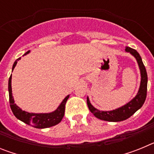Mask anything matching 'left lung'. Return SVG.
<instances>
[{"label":"left lung","instance_id":"left-lung-1","mask_svg":"<svg viewBox=\"0 0 154 154\" xmlns=\"http://www.w3.org/2000/svg\"><path fill=\"white\" fill-rule=\"evenodd\" d=\"M125 50L126 52H130L132 55L135 57L137 61L141 75L140 89L137 96L131 101L123 106L111 111H100L97 109L91 104L89 97H87V105L91 112L96 118L102 120L109 121V122H119V121L125 120L133 116L139 109H140L146 100V92H147V73H146V68L143 63L140 55L135 49L130 47H126Z\"/></svg>","mask_w":154,"mask_h":154}]
</instances>
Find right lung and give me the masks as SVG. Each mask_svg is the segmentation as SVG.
I'll return each mask as SVG.
<instances>
[{"instance_id": "right-lung-1", "label": "right lung", "mask_w": 154, "mask_h": 154, "mask_svg": "<svg viewBox=\"0 0 154 154\" xmlns=\"http://www.w3.org/2000/svg\"><path fill=\"white\" fill-rule=\"evenodd\" d=\"M30 52V51H27L24 55H27ZM21 58H17L14 62L12 67V71L14 70V67L17 63V61L20 60ZM8 92H9V102H10V106L11 109L14 115L15 116L17 119H20L26 124L30 125L33 127L38 128V129H44V128H48L51 126H55L62 121V118L65 114V103L67 102L69 97V95L67 96L63 101L62 102L58 108L54 112H49V113H33V112H28L23 111L20 107H18L14 103V100L12 96V89H11V75L9 81H8Z\"/></svg>"}]
</instances>
